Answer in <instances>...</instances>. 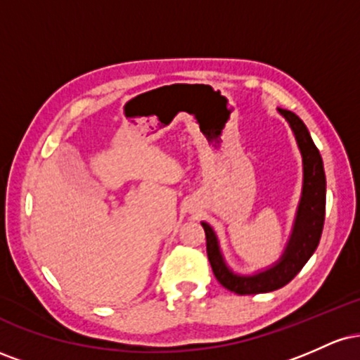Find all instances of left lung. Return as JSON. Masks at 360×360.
<instances>
[{
	"instance_id": "1",
	"label": "left lung",
	"mask_w": 360,
	"mask_h": 360,
	"mask_svg": "<svg viewBox=\"0 0 360 360\" xmlns=\"http://www.w3.org/2000/svg\"><path fill=\"white\" fill-rule=\"evenodd\" d=\"M291 127L295 134L296 143L303 159V188L298 208H296L295 221H292L291 235H289L286 247L281 257L266 269L254 272V274H237L230 269L225 257L221 254L220 240L214 233L212 225L201 221L206 233V252L212 264L214 278L223 288L237 295H259V292H271L286 286L304 264L311 257L320 242L321 230L325 221V196L326 181L323 171V160L307 125L298 115L288 110H278Z\"/></svg>"
}]
</instances>
